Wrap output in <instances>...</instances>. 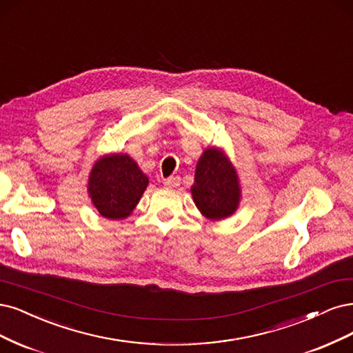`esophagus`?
Instances as JSON below:
<instances>
[{
    "instance_id": "34e87169",
    "label": "esophagus",
    "mask_w": 353,
    "mask_h": 353,
    "mask_svg": "<svg viewBox=\"0 0 353 353\" xmlns=\"http://www.w3.org/2000/svg\"><path fill=\"white\" fill-rule=\"evenodd\" d=\"M163 181H164V185H165L167 188H176V186H179V185H180V177H177V176H172V177H167V179H164Z\"/></svg>"
}]
</instances>
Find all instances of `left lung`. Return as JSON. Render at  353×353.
Wrapping results in <instances>:
<instances>
[{
    "label": "left lung",
    "instance_id": "1",
    "mask_svg": "<svg viewBox=\"0 0 353 353\" xmlns=\"http://www.w3.org/2000/svg\"><path fill=\"white\" fill-rule=\"evenodd\" d=\"M190 193L196 208L211 221L229 219L236 212L242 199L241 181L221 148L210 146L202 152Z\"/></svg>",
    "mask_w": 353,
    "mask_h": 353
}]
</instances>
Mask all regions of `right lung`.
Wrapping results in <instances>:
<instances>
[{
    "instance_id": "obj_1",
    "label": "right lung",
    "mask_w": 353,
    "mask_h": 353,
    "mask_svg": "<svg viewBox=\"0 0 353 353\" xmlns=\"http://www.w3.org/2000/svg\"><path fill=\"white\" fill-rule=\"evenodd\" d=\"M150 179L129 154H107L88 177V195L102 217L124 220L138 205Z\"/></svg>"
}]
</instances>
